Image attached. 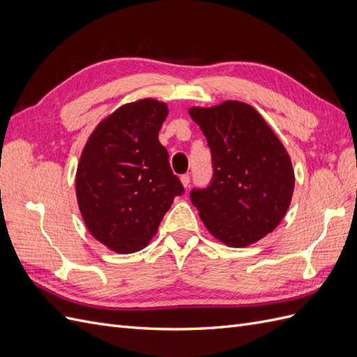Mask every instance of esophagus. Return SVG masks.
Masks as SVG:
<instances>
[{
  "label": "esophagus",
  "instance_id": "obj_1",
  "mask_svg": "<svg viewBox=\"0 0 357 357\" xmlns=\"http://www.w3.org/2000/svg\"><path fill=\"white\" fill-rule=\"evenodd\" d=\"M180 180H181V185L185 186V189H188V188H189V185H190V177H189V174L181 176V177H180Z\"/></svg>",
  "mask_w": 357,
  "mask_h": 357
}]
</instances>
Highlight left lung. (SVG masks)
<instances>
[{
	"mask_svg": "<svg viewBox=\"0 0 357 357\" xmlns=\"http://www.w3.org/2000/svg\"><path fill=\"white\" fill-rule=\"evenodd\" d=\"M211 150L213 178L190 201L205 228L229 247L250 245L283 220L295 188L284 146L252 105L225 101L192 107Z\"/></svg>",
	"mask_w": 357,
	"mask_h": 357,
	"instance_id": "8db88e82",
	"label": "left lung"
}]
</instances>
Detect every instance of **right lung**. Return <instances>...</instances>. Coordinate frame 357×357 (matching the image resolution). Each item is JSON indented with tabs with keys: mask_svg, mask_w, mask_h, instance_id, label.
Instances as JSON below:
<instances>
[{
	"mask_svg": "<svg viewBox=\"0 0 357 357\" xmlns=\"http://www.w3.org/2000/svg\"><path fill=\"white\" fill-rule=\"evenodd\" d=\"M167 116V104L152 98L125 104L95 128L82 152L75 174L82 218L116 253L144 248L185 193L158 138Z\"/></svg>",
	"mask_w": 357,
	"mask_h": 357,
	"instance_id": "obj_1",
	"label": "right lung"
}]
</instances>
